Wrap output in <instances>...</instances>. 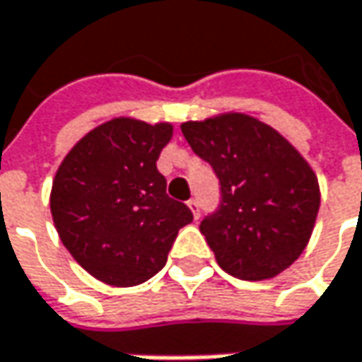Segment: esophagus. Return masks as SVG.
Returning <instances> with one entry per match:
<instances>
[{
  "instance_id": "1",
  "label": "esophagus",
  "mask_w": 362,
  "mask_h": 362,
  "mask_svg": "<svg viewBox=\"0 0 362 362\" xmlns=\"http://www.w3.org/2000/svg\"><path fill=\"white\" fill-rule=\"evenodd\" d=\"M188 209L192 211V217H194V219H199V217H201V206H199V201L190 199V201H188Z\"/></svg>"
}]
</instances>
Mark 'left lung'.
Returning a JSON list of instances; mask_svg holds the SVG:
<instances>
[{"label": "left lung", "instance_id": "1", "mask_svg": "<svg viewBox=\"0 0 362 362\" xmlns=\"http://www.w3.org/2000/svg\"><path fill=\"white\" fill-rule=\"evenodd\" d=\"M180 129L221 182V206L201 223L217 264L242 281L287 270L305 250L320 211V184L305 158L244 112L188 120Z\"/></svg>", "mask_w": 362, "mask_h": 362}]
</instances>
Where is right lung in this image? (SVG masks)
<instances>
[{
	"label": "right lung",
	"mask_w": 362,
	"mask_h": 362,
	"mask_svg": "<svg viewBox=\"0 0 362 362\" xmlns=\"http://www.w3.org/2000/svg\"><path fill=\"white\" fill-rule=\"evenodd\" d=\"M170 122L117 117L75 143L57 168L51 215L63 245L94 279L135 287L158 274L180 227L192 221L184 202L165 194L158 158Z\"/></svg>",
	"instance_id": "obj_1"
}]
</instances>
